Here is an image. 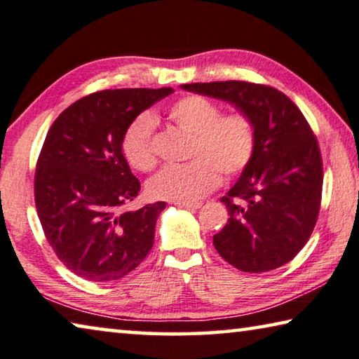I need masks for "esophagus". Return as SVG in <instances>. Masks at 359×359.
<instances>
[{
	"label": "esophagus",
	"mask_w": 359,
	"mask_h": 359,
	"mask_svg": "<svg viewBox=\"0 0 359 359\" xmlns=\"http://www.w3.org/2000/svg\"><path fill=\"white\" fill-rule=\"evenodd\" d=\"M175 206L182 208V209H187V210H196L201 208V203H190V201H177L175 203Z\"/></svg>",
	"instance_id": "34e87169"
}]
</instances>
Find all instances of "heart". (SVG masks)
<instances>
[{"instance_id":"obj_1","label":"heart","mask_w":359,"mask_h":359,"mask_svg":"<svg viewBox=\"0 0 359 359\" xmlns=\"http://www.w3.org/2000/svg\"><path fill=\"white\" fill-rule=\"evenodd\" d=\"M168 118L191 135L190 156L185 166H168L147 182L151 198L169 201L198 200L219 185L220 171L236 175L248 166L255 149L252 119L243 111L220 115L215 102L203 95H185L168 107ZM155 118L140 113L124 130L121 150L126 161L137 170L156 164Z\"/></svg>"}]
</instances>
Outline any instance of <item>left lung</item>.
Segmentation results:
<instances>
[{
  "label": "left lung",
  "mask_w": 359,
  "mask_h": 359,
  "mask_svg": "<svg viewBox=\"0 0 359 359\" xmlns=\"http://www.w3.org/2000/svg\"><path fill=\"white\" fill-rule=\"evenodd\" d=\"M180 88L229 102L254 123V155L220 200L230 217L214 235L217 252L248 273L291 262L315 229L323 189L320 147L302 111L264 84L214 81Z\"/></svg>",
  "instance_id": "1"
}]
</instances>
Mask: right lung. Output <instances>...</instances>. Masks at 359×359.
I'll return each mask as SVG.
<instances>
[{"label":"right lung","mask_w":359,"mask_h":359,"mask_svg":"<svg viewBox=\"0 0 359 359\" xmlns=\"http://www.w3.org/2000/svg\"><path fill=\"white\" fill-rule=\"evenodd\" d=\"M172 93L100 90L72 104L49 129L35 172L38 217L57 257L84 280H119L150 252L166 203L121 209L140 190L121 140L135 116Z\"/></svg>","instance_id":"right-lung-1"}]
</instances>
